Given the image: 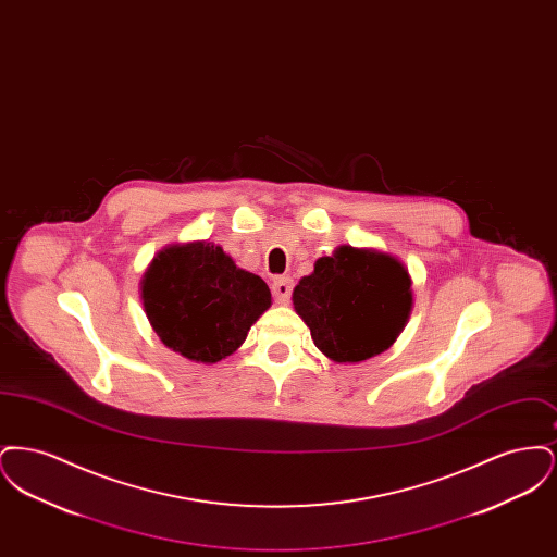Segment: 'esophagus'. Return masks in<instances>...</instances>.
I'll list each match as a JSON object with an SVG mask.
<instances>
[{
	"instance_id": "34e87169",
	"label": "esophagus",
	"mask_w": 557,
	"mask_h": 557,
	"mask_svg": "<svg viewBox=\"0 0 557 557\" xmlns=\"http://www.w3.org/2000/svg\"><path fill=\"white\" fill-rule=\"evenodd\" d=\"M292 288H294V284H292L290 277H286V275L275 277L273 284H271V292H273L275 302H288L292 296Z\"/></svg>"
}]
</instances>
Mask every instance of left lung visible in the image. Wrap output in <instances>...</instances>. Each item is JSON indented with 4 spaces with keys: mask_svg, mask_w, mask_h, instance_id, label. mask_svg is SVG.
<instances>
[{
    "mask_svg": "<svg viewBox=\"0 0 557 557\" xmlns=\"http://www.w3.org/2000/svg\"><path fill=\"white\" fill-rule=\"evenodd\" d=\"M294 309L323 355L366 361L397 341L411 311V277L397 259L341 246L298 282Z\"/></svg>",
    "mask_w": 557,
    "mask_h": 557,
    "instance_id": "obj_1",
    "label": "left lung"
}]
</instances>
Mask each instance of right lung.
<instances>
[{
    "mask_svg": "<svg viewBox=\"0 0 557 557\" xmlns=\"http://www.w3.org/2000/svg\"><path fill=\"white\" fill-rule=\"evenodd\" d=\"M141 300L164 345L191 361L216 363L244 343L271 292L221 246L194 242L159 252L141 280Z\"/></svg>",
    "mask_w": 557,
    "mask_h": 557,
    "instance_id": "right-lung-1",
    "label": "right lung"
}]
</instances>
